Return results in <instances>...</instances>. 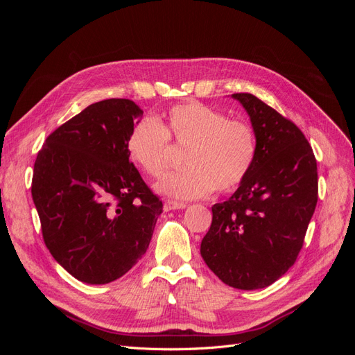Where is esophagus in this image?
<instances>
[{
  "label": "esophagus",
  "instance_id": "34e87169",
  "mask_svg": "<svg viewBox=\"0 0 355 355\" xmlns=\"http://www.w3.org/2000/svg\"><path fill=\"white\" fill-rule=\"evenodd\" d=\"M187 207L185 202H178V201H170L167 200L164 202V210L168 211V210H184Z\"/></svg>",
  "mask_w": 355,
  "mask_h": 355
}]
</instances>
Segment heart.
<instances>
[{"mask_svg": "<svg viewBox=\"0 0 355 355\" xmlns=\"http://www.w3.org/2000/svg\"><path fill=\"white\" fill-rule=\"evenodd\" d=\"M168 139L187 146L184 167L168 175L157 191L178 200L231 192L249 176L257 154L254 128L200 102L175 105L159 120L145 118L132 128L125 148L145 175L161 178L167 168Z\"/></svg>", "mask_w": 355, "mask_h": 355, "instance_id": "1", "label": "heart"}]
</instances>
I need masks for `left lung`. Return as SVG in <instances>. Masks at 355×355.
Masks as SVG:
<instances>
[{
  "mask_svg": "<svg viewBox=\"0 0 355 355\" xmlns=\"http://www.w3.org/2000/svg\"><path fill=\"white\" fill-rule=\"evenodd\" d=\"M232 98L250 116L257 154L237 191L211 207L200 252L225 284L256 290L284 275L302 249L318 198L317 161L296 124L250 93Z\"/></svg>",
  "mask_w": 355,
  "mask_h": 355,
  "instance_id": "obj_1",
  "label": "left lung"
}]
</instances>
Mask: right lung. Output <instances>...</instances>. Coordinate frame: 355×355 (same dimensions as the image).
Segmentation results:
<instances>
[{"mask_svg":"<svg viewBox=\"0 0 355 355\" xmlns=\"http://www.w3.org/2000/svg\"><path fill=\"white\" fill-rule=\"evenodd\" d=\"M144 111L128 99L87 106L56 128L34 164L32 200L56 262L87 284L123 277L145 254L163 202L128 161Z\"/></svg>","mask_w":355,"mask_h":355,"instance_id":"obj_1","label":"right lung"}]
</instances>
